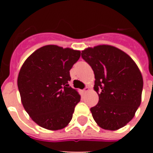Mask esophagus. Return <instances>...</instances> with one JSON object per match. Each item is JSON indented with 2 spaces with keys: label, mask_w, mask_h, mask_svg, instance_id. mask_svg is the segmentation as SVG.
<instances>
[{
  "label": "esophagus",
  "mask_w": 153,
  "mask_h": 153,
  "mask_svg": "<svg viewBox=\"0 0 153 153\" xmlns=\"http://www.w3.org/2000/svg\"><path fill=\"white\" fill-rule=\"evenodd\" d=\"M89 90H90V88H89V87H87V86H86V88H85L84 90H83V92H84V93H86V92H88Z\"/></svg>",
  "instance_id": "1"
}]
</instances>
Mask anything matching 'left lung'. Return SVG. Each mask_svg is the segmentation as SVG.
I'll use <instances>...</instances> for the list:
<instances>
[{
	"instance_id": "1",
	"label": "left lung",
	"mask_w": 153,
	"mask_h": 153,
	"mask_svg": "<svg viewBox=\"0 0 153 153\" xmlns=\"http://www.w3.org/2000/svg\"><path fill=\"white\" fill-rule=\"evenodd\" d=\"M81 55L95 75L99 102L90 109L95 122L107 130L125 126L141 103L143 79L138 66L124 51L106 44L88 47Z\"/></svg>"
}]
</instances>
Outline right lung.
Wrapping results in <instances>:
<instances>
[{"label": "right lung", "mask_w": 153, "mask_h": 153, "mask_svg": "<svg viewBox=\"0 0 153 153\" xmlns=\"http://www.w3.org/2000/svg\"><path fill=\"white\" fill-rule=\"evenodd\" d=\"M79 56V51L46 45L23 63L17 77L21 102L32 120L44 129H62L72 120L80 96L68 81Z\"/></svg>", "instance_id": "add662e5"}]
</instances>
